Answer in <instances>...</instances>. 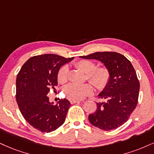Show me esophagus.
Listing matches in <instances>:
<instances>
[{
    "label": "esophagus",
    "instance_id": "obj_1",
    "mask_svg": "<svg viewBox=\"0 0 154 154\" xmlns=\"http://www.w3.org/2000/svg\"><path fill=\"white\" fill-rule=\"evenodd\" d=\"M70 102H71V104H73V103H79V102H81V101H80V100H78L71 99V100H70Z\"/></svg>",
    "mask_w": 154,
    "mask_h": 154
}]
</instances>
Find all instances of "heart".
I'll use <instances>...</instances> for the list:
<instances>
[{"instance_id": "1", "label": "heart", "mask_w": 154, "mask_h": 154, "mask_svg": "<svg viewBox=\"0 0 154 154\" xmlns=\"http://www.w3.org/2000/svg\"><path fill=\"white\" fill-rule=\"evenodd\" d=\"M75 66L87 74V79L98 89L105 88L110 80V71L105 66L96 67L95 63L89 60H80L75 63ZM58 82L63 84L68 81V68L63 66L57 74ZM64 94L70 99L81 100L91 94L93 88L88 83L74 84L71 83L64 88Z\"/></svg>"}]
</instances>
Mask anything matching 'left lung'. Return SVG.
<instances>
[{
  "mask_svg": "<svg viewBox=\"0 0 154 154\" xmlns=\"http://www.w3.org/2000/svg\"><path fill=\"white\" fill-rule=\"evenodd\" d=\"M85 59H96L110 71V80L98 94L105 99L96 103L97 109L88 116L93 126L103 131L119 128L126 123L138 103L140 84L131 63L116 52H96L80 56Z\"/></svg>",
  "mask_w": 154,
  "mask_h": 154,
  "instance_id": "1",
  "label": "left lung"
}]
</instances>
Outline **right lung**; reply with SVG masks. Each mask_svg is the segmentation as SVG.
<instances>
[{
  "label": "right lung",
  "instance_id": "1",
  "mask_svg": "<svg viewBox=\"0 0 154 154\" xmlns=\"http://www.w3.org/2000/svg\"><path fill=\"white\" fill-rule=\"evenodd\" d=\"M73 58L56 54L33 56L17 75L16 98L19 109L26 121L40 131H54L65 122L71 103L64 98L54 104L47 94L51 88L56 91L60 68Z\"/></svg>",
  "mask_w": 154,
  "mask_h": 154
}]
</instances>
